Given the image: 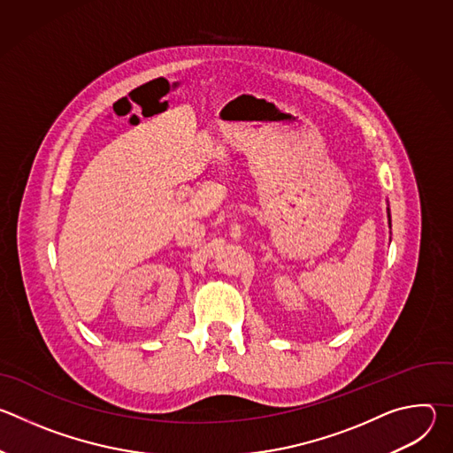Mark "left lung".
Instances as JSON below:
<instances>
[{"label": "left lung", "instance_id": "obj_1", "mask_svg": "<svg viewBox=\"0 0 453 453\" xmlns=\"http://www.w3.org/2000/svg\"><path fill=\"white\" fill-rule=\"evenodd\" d=\"M389 224H391V215H389Z\"/></svg>", "mask_w": 453, "mask_h": 453}]
</instances>
